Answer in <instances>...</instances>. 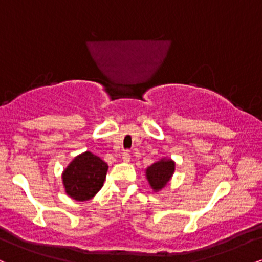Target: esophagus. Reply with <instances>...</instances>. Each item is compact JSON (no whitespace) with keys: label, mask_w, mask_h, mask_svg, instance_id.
Returning <instances> with one entry per match:
<instances>
[{"label":"esophagus","mask_w":262,"mask_h":262,"mask_svg":"<svg viewBox=\"0 0 262 262\" xmlns=\"http://www.w3.org/2000/svg\"><path fill=\"white\" fill-rule=\"evenodd\" d=\"M122 160L124 161V162H129V161H130V154H129V152H123Z\"/></svg>","instance_id":"obj_1"}]
</instances>
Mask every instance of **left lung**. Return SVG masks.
Here are the masks:
<instances>
[{"mask_svg":"<svg viewBox=\"0 0 262 262\" xmlns=\"http://www.w3.org/2000/svg\"><path fill=\"white\" fill-rule=\"evenodd\" d=\"M175 172V162L171 159H161L146 169V179L155 192L160 191L169 183Z\"/></svg>","mask_w":262,"mask_h":262,"instance_id":"8db88e82","label":"left lung"}]
</instances>
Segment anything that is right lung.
I'll return each mask as SVG.
<instances>
[{
  "label": "right lung",
  "instance_id": "1",
  "mask_svg": "<svg viewBox=\"0 0 262 262\" xmlns=\"http://www.w3.org/2000/svg\"><path fill=\"white\" fill-rule=\"evenodd\" d=\"M108 165L92 152L77 155L62 172L65 192L73 200L89 201L103 186Z\"/></svg>",
  "mask_w": 262,
  "mask_h": 262
}]
</instances>
